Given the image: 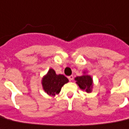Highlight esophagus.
<instances>
[{"mask_svg":"<svg viewBox=\"0 0 129 129\" xmlns=\"http://www.w3.org/2000/svg\"><path fill=\"white\" fill-rule=\"evenodd\" d=\"M68 78H69V81H73V78H74V77H73V75H71V76H69V77H68Z\"/></svg>","mask_w":129,"mask_h":129,"instance_id":"1","label":"esophagus"}]
</instances>
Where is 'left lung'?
Masks as SVG:
<instances>
[{
  "instance_id": "1",
  "label": "left lung",
  "mask_w": 129,
  "mask_h": 129,
  "mask_svg": "<svg viewBox=\"0 0 129 129\" xmlns=\"http://www.w3.org/2000/svg\"><path fill=\"white\" fill-rule=\"evenodd\" d=\"M75 80L81 90L88 93L92 92L93 88V80L90 75H87V72L84 71L82 76L75 77Z\"/></svg>"
}]
</instances>
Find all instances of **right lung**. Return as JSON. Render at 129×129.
<instances>
[{
    "label": "right lung",
    "mask_w": 129,
    "mask_h": 129,
    "mask_svg": "<svg viewBox=\"0 0 129 129\" xmlns=\"http://www.w3.org/2000/svg\"><path fill=\"white\" fill-rule=\"evenodd\" d=\"M69 82V79L63 75H56L52 69H49L46 75L43 77L41 83L44 91L48 95L54 96L59 94L62 86Z\"/></svg>",
    "instance_id": "add662e5"
}]
</instances>
